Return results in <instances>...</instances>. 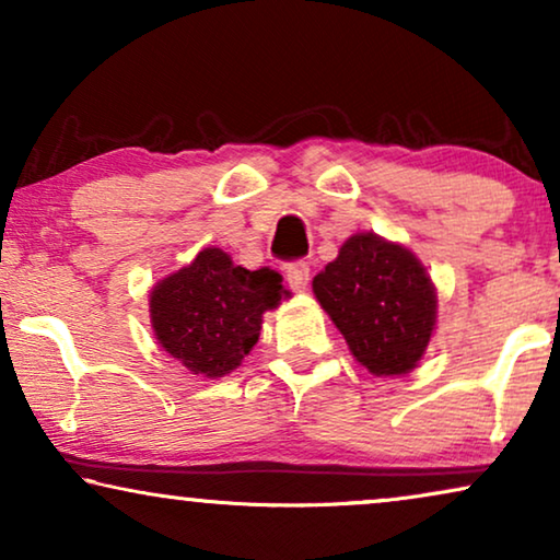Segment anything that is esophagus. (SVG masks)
<instances>
[{
	"label": "esophagus",
	"mask_w": 560,
	"mask_h": 560,
	"mask_svg": "<svg viewBox=\"0 0 560 560\" xmlns=\"http://www.w3.org/2000/svg\"><path fill=\"white\" fill-rule=\"evenodd\" d=\"M285 278H288L290 288H293L295 293H303V290L308 288V280H311V267H308V262H303V259H298V262L285 265Z\"/></svg>",
	"instance_id": "34e87169"
}]
</instances>
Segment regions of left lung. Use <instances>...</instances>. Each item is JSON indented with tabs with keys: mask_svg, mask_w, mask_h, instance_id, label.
<instances>
[{
	"mask_svg": "<svg viewBox=\"0 0 560 560\" xmlns=\"http://www.w3.org/2000/svg\"><path fill=\"white\" fill-rule=\"evenodd\" d=\"M324 308L357 362L377 377L408 374L435 328V288L402 244L359 232L313 278Z\"/></svg>",
	"mask_w": 560,
	"mask_h": 560,
	"instance_id": "obj_1",
	"label": "left lung"
}]
</instances>
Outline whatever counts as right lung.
<instances>
[{
  "label": "right lung",
  "instance_id": "obj_1",
  "mask_svg": "<svg viewBox=\"0 0 560 560\" xmlns=\"http://www.w3.org/2000/svg\"><path fill=\"white\" fill-rule=\"evenodd\" d=\"M285 295L280 272L244 270L226 252L206 247L152 288V331L186 370L217 380L242 364L259 339L262 313Z\"/></svg>",
  "mask_w": 560,
  "mask_h": 560
}]
</instances>
